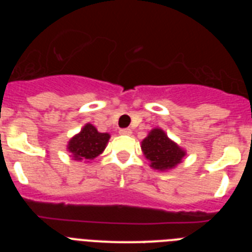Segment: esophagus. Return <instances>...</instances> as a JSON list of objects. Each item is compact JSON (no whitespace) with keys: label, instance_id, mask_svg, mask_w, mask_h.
Wrapping results in <instances>:
<instances>
[{"label":"esophagus","instance_id":"34e87169","mask_svg":"<svg viewBox=\"0 0 252 252\" xmlns=\"http://www.w3.org/2000/svg\"><path fill=\"white\" fill-rule=\"evenodd\" d=\"M131 132H132V131H131L130 128H122V130H120V133H121V135H131Z\"/></svg>","mask_w":252,"mask_h":252}]
</instances>
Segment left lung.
<instances>
[{"label":"left lung","mask_w":252,"mask_h":252,"mask_svg":"<svg viewBox=\"0 0 252 252\" xmlns=\"http://www.w3.org/2000/svg\"><path fill=\"white\" fill-rule=\"evenodd\" d=\"M142 153L155 170H170L182 162L186 150L171 141L161 128H154L141 142Z\"/></svg>","instance_id":"obj_1"}]
</instances>
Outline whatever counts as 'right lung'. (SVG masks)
Returning a JSON list of instances; mask_svg holds the SVG:
<instances>
[{
    "mask_svg": "<svg viewBox=\"0 0 252 252\" xmlns=\"http://www.w3.org/2000/svg\"><path fill=\"white\" fill-rule=\"evenodd\" d=\"M108 140L110 133L98 132L93 125L87 124L81 132L69 140L66 149L72 154L74 160L90 162V160H93L103 153Z\"/></svg>",
    "mask_w": 252,
    "mask_h": 252,
    "instance_id": "right-lung-1",
    "label": "right lung"
}]
</instances>
